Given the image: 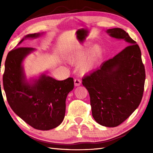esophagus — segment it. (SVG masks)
Returning a JSON list of instances; mask_svg holds the SVG:
<instances>
[{
  "label": "esophagus",
  "mask_w": 153,
  "mask_h": 153,
  "mask_svg": "<svg viewBox=\"0 0 153 153\" xmlns=\"http://www.w3.org/2000/svg\"><path fill=\"white\" fill-rule=\"evenodd\" d=\"M81 83H82V82H81L80 79H74V85L76 87L79 86L81 85Z\"/></svg>",
  "instance_id": "1"
}]
</instances>
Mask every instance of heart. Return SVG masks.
Returning a JSON list of instances; mask_svg holds the SVG:
<instances>
[{
	"mask_svg": "<svg viewBox=\"0 0 153 153\" xmlns=\"http://www.w3.org/2000/svg\"><path fill=\"white\" fill-rule=\"evenodd\" d=\"M90 42H85L71 51L66 54V60L70 64H77V70L81 74H85L91 71L98 62L102 53L99 45L89 47Z\"/></svg>",
	"mask_w": 153,
	"mask_h": 153,
	"instance_id": "1",
	"label": "heart"
}]
</instances>
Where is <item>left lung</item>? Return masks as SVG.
Returning a JSON list of instances; mask_svg holds the SVG:
<instances>
[{
  "instance_id": "1",
  "label": "left lung",
  "mask_w": 153,
  "mask_h": 153,
  "mask_svg": "<svg viewBox=\"0 0 153 153\" xmlns=\"http://www.w3.org/2000/svg\"><path fill=\"white\" fill-rule=\"evenodd\" d=\"M110 37L126 42L122 51L84 77L92 115L100 125L119 126L137 109L144 91L145 71L140 48L121 28L108 29Z\"/></svg>"
}]
</instances>
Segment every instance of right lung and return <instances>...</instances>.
<instances>
[{"instance_id":"1","label":"right lung","mask_w":153,"mask_h":153,"mask_svg":"<svg viewBox=\"0 0 153 153\" xmlns=\"http://www.w3.org/2000/svg\"><path fill=\"white\" fill-rule=\"evenodd\" d=\"M45 33L28 34L18 45ZM35 51L33 48L19 47L9 52L5 61L3 87L10 106L19 118L35 129L49 130L63 121L66 97L74 89V79L58 81L44 73L27 78L24 61Z\"/></svg>"}]
</instances>
